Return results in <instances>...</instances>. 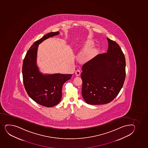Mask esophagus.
<instances>
[{
  "label": "esophagus",
  "mask_w": 148,
  "mask_h": 148,
  "mask_svg": "<svg viewBox=\"0 0 148 148\" xmlns=\"http://www.w3.org/2000/svg\"><path fill=\"white\" fill-rule=\"evenodd\" d=\"M75 74L77 75V76H79L80 74H81V70H79V69H77V70L75 71Z\"/></svg>",
  "instance_id": "obj_1"
}]
</instances>
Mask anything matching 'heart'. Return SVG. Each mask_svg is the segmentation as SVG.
<instances>
[{"label": "heart", "instance_id": "obj_1", "mask_svg": "<svg viewBox=\"0 0 148 148\" xmlns=\"http://www.w3.org/2000/svg\"><path fill=\"white\" fill-rule=\"evenodd\" d=\"M86 52V50L82 52L81 53V55H83L82 59L83 60H86L90 59L91 58H92L94 55V52L90 50V51H88L87 52Z\"/></svg>", "mask_w": 148, "mask_h": 148}]
</instances>
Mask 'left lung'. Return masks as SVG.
<instances>
[{
	"mask_svg": "<svg viewBox=\"0 0 148 148\" xmlns=\"http://www.w3.org/2000/svg\"><path fill=\"white\" fill-rule=\"evenodd\" d=\"M107 40V52L97 55L82 66V94L90 105L111 102L119 94L126 78L124 53L115 41Z\"/></svg>",
	"mask_w": 148,
	"mask_h": 148,
	"instance_id": "obj_1",
	"label": "left lung"
}]
</instances>
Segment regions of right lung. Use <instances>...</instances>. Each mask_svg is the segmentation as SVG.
<instances>
[{
	"mask_svg": "<svg viewBox=\"0 0 148 148\" xmlns=\"http://www.w3.org/2000/svg\"><path fill=\"white\" fill-rule=\"evenodd\" d=\"M59 33H49L35 41L27 51L22 65L23 81L27 94L36 103L46 107H54L59 103L62 96V86L72 77V74L42 75L36 65L38 45Z\"/></svg>",
	"mask_w": 148,
	"mask_h": 148,
	"instance_id": "obj_1",
	"label": "right lung"
}]
</instances>
